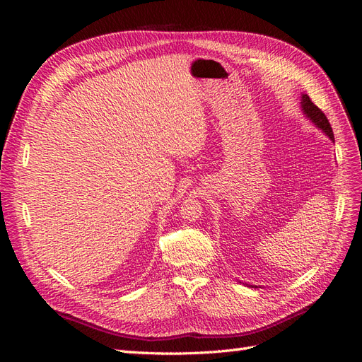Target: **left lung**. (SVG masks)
<instances>
[{
    "label": "left lung",
    "instance_id": "left-lung-1",
    "mask_svg": "<svg viewBox=\"0 0 362 362\" xmlns=\"http://www.w3.org/2000/svg\"><path fill=\"white\" fill-rule=\"evenodd\" d=\"M300 108H302V113L305 115L306 119L311 120V124H314L317 128L322 129V133H325L327 137H329V140L334 144V133H332V128H331V124L329 120L326 119L325 113L320 110L319 107H317L311 100L308 95L302 93L300 96ZM245 286L247 287H255L257 286H250V284H245Z\"/></svg>",
    "mask_w": 362,
    "mask_h": 362
}]
</instances>
